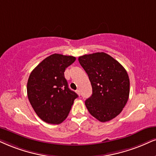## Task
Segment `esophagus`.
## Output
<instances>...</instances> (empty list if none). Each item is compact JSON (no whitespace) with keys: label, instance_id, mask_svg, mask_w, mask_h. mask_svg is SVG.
Listing matches in <instances>:
<instances>
[{"label":"esophagus","instance_id":"34e87169","mask_svg":"<svg viewBox=\"0 0 156 156\" xmlns=\"http://www.w3.org/2000/svg\"><path fill=\"white\" fill-rule=\"evenodd\" d=\"M76 93H77L79 95H80V90H76Z\"/></svg>","mask_w":156,"mask_h":156}]
</instances>
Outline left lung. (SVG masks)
<instances>
[{"label": "left lung", "instance_id": "1", "mask_svg": "<svg viewBox=\"0 0 156 156\" xmlns=\"http://www.w3.org/2000/svg\"><path fill=\"white\" fill-rule=\"evenodd\" d=\"M78 60L93 88V94L85 101L88 111L101 122L114 119L122 112L129 95L126 69L103 52L82 55Z\"/></svg>", "mask_w": 156, "mask_h": 156}]
</instances>
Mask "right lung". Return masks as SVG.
Returning a JSON list of instances; mask_svg holds the SVG:
<instances>
[{
  "label": "right lung",
  "instance_id": "obj_1",
  "mask_svg": "<svg viewBox=\"0 0 156 156\" xmlns=\"http://www.w3.org/2000/svg\"><path fill=\"white\" fill-rule=\"evenodd\" d=\"M75 60L72 55L54 53L40 62L29 76V101L37 116L46 123L63 122L78 97L69 89L64 77L65 69Z\"/></svg>",
  "mask_w": 156,
  "mask_h": 156
}]
</instances>
